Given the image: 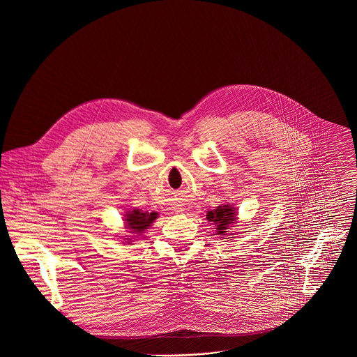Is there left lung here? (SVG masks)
I'll list each match as a JSON object with an SVG mask.
<instances>
[{
  "mask_svg": "<svg viewBox=\"0 0 357 357\" xmlns=\"http://www.w3.org/2000/svg\"><path fill=\"white\" fill-rule=\"evenodd\" d=\"M236 215L237 213L233 207H230V204L227 205L221 204L220 207H217V210L207 213V220L215 224L218 230L217 234H224L227 229L233 227V224L236 222Z\"/></svg>",
  "mask_w": 357,
  "mask_h": 357,
  "instance_id": "left-lung-1",
  "label": "left lung"
}]
</instances>
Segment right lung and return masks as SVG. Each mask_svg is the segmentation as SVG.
<instances>
[{
    "instance_id": "1",
    "label": "right lung",
    "mask_w": 357,
    "mask_h": 357,
    "mask_svg": "<svg viewBox=\"0 0 357 357\" xmlns=\"http://www.w3.org/2000/svg\"><path fill=\"white\" fill-rule=\"evenodd\" d=\"M158 218L156 213H143L140 210H133L128 211L126 214V221H127V229L131 230V233H142L147 227H150L155 220Z\"/></svg>"
}]
</instances>
